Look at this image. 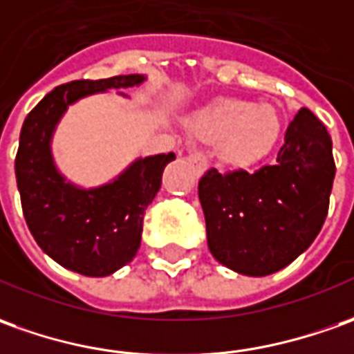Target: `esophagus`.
<instances>
[{
    "label": "esophagus",
    "mask_w": 354,
    "mask_h": 354,
    "mask_svg": "<svg viewBox=\"0 0 354 354\" xmlns=\"http://www.w3.org/2000/svg\"><path fill=\"white\" fill-rule=\"evenodd\" d=\"M187 160H189V163L192 165V169H194L196 175H202V173L208 169V160H206V156L202 152H191Z\"/></svg>",
    "instance_id": "obj_1"
}]
</instances>
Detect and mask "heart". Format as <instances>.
<instances>
[{"instance_id":"heart-1","label":"heart","mask_w":354,"mask_h":354,"mask_svg":"<svg viewBox=\"0 0 354 354\" xmlns=\"http://www.w3.org/2000/svg\"><path fill=\"white\" fill-rule=\"evenodd\" d=\"M187 127L204 142H216L219 160L248 167L274 150L281 135V117L268 104L218 98L194 111Z\"/></svg>"}]
</instances>
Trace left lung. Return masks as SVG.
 Wrapping results in <instances>:
<instances>
[{"instance_id": "obj_1", "label": "left lung", "mask_w": 354, "mask_h": 354, "mask_svg": "<svg viewBox=\"0 0 354 354\" xmlns=\"http://www.w3.org/2000/svg\"><path fill=\"white\" fill-rule=\"evenodd\" d=\"M335 177L331 136L310 109L285 131L274 165L254 173L208 169L198 181L208 248L229 270L262 277L283 270L314 243Z\"/></svg>"}]
</instances>
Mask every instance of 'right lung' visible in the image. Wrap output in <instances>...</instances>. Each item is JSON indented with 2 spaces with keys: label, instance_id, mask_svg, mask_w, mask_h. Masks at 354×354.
Instances as JSON below:
<instances>
[{
  "label": "right lung",
  "instance_id": "obj_1",
  "mask_svg": "<svg viewBox=\"0 0 354 354\" xmlns=\"http://www.w3.org/2000/svg\"><path fill=\"white\" fill-rule=\"evenodd\" d=\"M145 79V75H119L73 80L46 94L24 119L15 158L24 219L38 247L71 272L106 277L135 258L145 212L160 191L163 169L175 153L138 158L111 183L82 189L55 167L53 131L67 107L80 98L109 88H133Z\"/></svg>",
  "mask_w": 354,
  "mask_h": 354
}]
</instances>
